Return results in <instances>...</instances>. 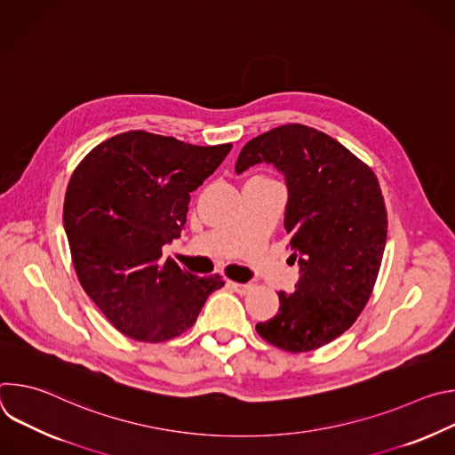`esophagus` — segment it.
<instances>
[{
    "label": "esophagus",
    "instance_id": "34e87169",
    "mask_svg": "<svg viewBox=\"0 0 455 455\" xmlns=\"http://www.w3.org/2000/svg\"><path fill=\"white\" fill-rule=\"evenodd\" d=\"M228 286H230L234 291L241 293V295H246V293L253 288L251 284H243V283H234V281H228Z\"/></svg>",
    "mask_w": 455,
    "mask_h": 455
}]
</instances>
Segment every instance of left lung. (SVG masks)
I'll return each mask as SVG.
<instances>
[{"instance_id": "8db88e82", "label": "left lung", "mask_w": 455, "mask_h": 455, "mask_svg": "<svg viewBox=\"0 0 455 455\" xmlns=\"http://www.w3.org/2000/svg\"><path fill=\"white\" fill-rule=\"evenodd\" d=\"M261 162L286 178L284 228L300 277L293 293L279 291V313L255 330L279 349L313 351L347 331L372 293L387 241L383 194L367 164L302 124L251 139L235 172Z\"/></svg>"}]
</instances>
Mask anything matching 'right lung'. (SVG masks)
I'll list each match as a JSON object with an SVG mask.
<instances>
[{"mask_svg":"<svg viewBox=\"0 0 455 455\" xmlns=\"http://www.w3.org/2000/svg\"><path fill=\"white\" fill-rule=\"evenodd\" d=\"M232 144L192 146L148 132L115 135L76 167L62 223L83 290L120 333L165 342L196 322L221 275L196 277L162 257L180 237L190 192Z\"/></svg>","mask_w":455,"mask_h":455,"instance_id":"right-lung-1","label":"right lung"}]
</instances>
